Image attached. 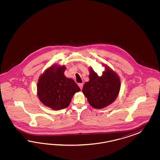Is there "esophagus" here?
<instances>
[{
  "label": "esophagus",
  "instance_id": "esophagus-1",
  "mask_svg": "<svg viewBox=\"0 0 160 160\" xmlns=\"http://www.w3.org/2000/svg\"><path fill=\"white\" fill-rule=\"evenodd\" d=\"M78 86H79V87L80 88V89H81V90H82V87H83V84H82V83H80V84H78Z\"/></svg>",
  "mask_w": 160,
  "mask_h": 160
}]
</instances>
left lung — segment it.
I'll return each instance as SVG.
<instances>
[{
    "label": "left lung",
    "instance_id": "obj_1",
    "mask_svg": "<svg viewBox=\"0 0 160 160\" xmlns=\"http://www.w3.org/2000/svg\"><path fill=\"white\" fill-rule=\"evenodd\" d=\"M105 68L101 76L92 68H89V81L82 87V92L90 106L102 109L116 100L121 87L119 76L112 68L103 64Z\"/></svg>",
    "mask_w": 160,
    "mask_h": 160
}]
</instances>
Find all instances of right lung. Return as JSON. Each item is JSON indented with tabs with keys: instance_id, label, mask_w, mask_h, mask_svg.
I'll return each instance as SVG.
<instances>
[{
	"instance_id": "right-lung-1",
	"label": "right lung",
	"mask_w": 160,
	"mask_h": 160,
	"mask_svg": "<svg viewBox=\"0 0 160 160\" xmlns=\"http://www.w3.org/2000/svg\"><path fill=\"white\" fill-rule=\"evenodd\" d=\"M64 65L54 64L46 68L38 79L37 95L45 106L54 110L68 107L74 94L80 91L72 78L64 74Z\"/></svg>"
}]
</instances>
